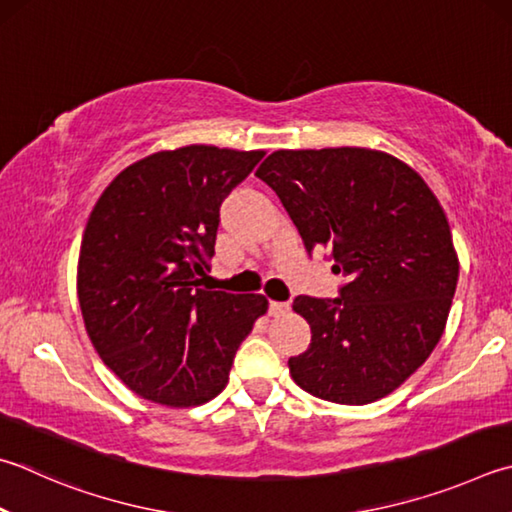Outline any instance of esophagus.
I'll return each instance as SVG.
<instances>
[{
	"instance_id": "1",
	"label": "esophagus",
	"mask_w": 512,
	"mask_h": 512,
	"mask_svg": "<svg viewBox=\"0 0 512 512\" xmlns=\"http://www.w3.org/2000/svg\"><path fill=\"white\" fill-rule=\"evenodd\" d=\"M288 311V302H271L268 304V313L273 315V318H280V315H284Z\"/></svg>"
}]
</instances>
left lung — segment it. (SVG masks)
<instances>
[{"instance_id":"1","label":"left lung","mask_w":512,"mask_h":512,"mask_svg":"<svg viewBox=\"0 0 512 512\" xmlns=\"http://www.w3.org/2000/svg\"><path fill=\"white\" fill-rule=\"evenodd\" d=\"M302 235L345 277L336 300L300 295L311 347L288 360L304 392L340 405L392 394L430 358L459 280L448 217L421 174L367 147L277 150L257 167Z\"/></svg>"}]
</instances>
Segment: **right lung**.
<instances>
[{
  "label": "right lung",
  "instance_id": "right-lung-1",
  "mask_svg": "<svg viewBox=\"0 0 512 512\" xmlns=\"http://www.w3.org/2000/svg\"><path fill=\"white\" fill-rule=\"evenodd\" d=\"M264 150L185 145L127 165L96 201L78 257V302L102 362L145 401L203 405L268 311L259 293L201 288L219 206Z\"/></svg>",
  "mask_w": 512,
  "mask_h": 512
}]
</instances>
